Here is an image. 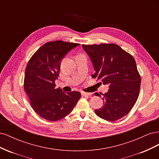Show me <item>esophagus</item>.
Segmentation results:
<instances>
[{
  "instance_id": "obj_1",
  "label": "esophagus",
  "mask_w": 159,
  "mask_h": 159,
  "mask_svg": "<svg viewBox=\"0 0 159 159\" xmlns=\"http://www.w3.org/2000/svg\"><path fill=\"white\" fill-rule=\"evenodd\" d=\"M81 95L84 96H90L92 95L91 93H87V92H81Z\"/></svg>"
}]
</instances>
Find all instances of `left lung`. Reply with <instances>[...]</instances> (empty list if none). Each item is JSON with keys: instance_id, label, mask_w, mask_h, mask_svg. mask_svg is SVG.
Here are the masks:
<instances>
[{"instance_id": "left-lung-1", "label": "left lung", "mask_w": 159, "mask_h": 159, "mask_svg": "<svg viewBox=\"0 0 159 159\" xmlns=\"http://www.w3.org/2000/svg\"><path fill=\"white\" fill-rule=\"evenodd\" d=\"M82 47L95 71L91 77L109 88L107 93L102 94L103 105L95 110V114L109 121L122 118L135 104L140 91L141 76L135 60L115 44H82Z\"/></svg>"}]
</instances>
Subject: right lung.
<instances>
[{
  "label": "right lung",
  "mask_w": 159,
  "mask_h": 159,
  "mask_svg": "<svg viewBox=\"0 0 159 159\" xmlns=\"http://www.w3.org/2000/svg\"><path fill=\"white\" fill-rule=\"evenodd\" d=\"M80 44L54 41L42 46L28 61L24 88L34 111L51 121L68 115L81 98L78 91L64 92L56 89L60 64L65 56Z\"/></svg>",
  "instance_id": "right-lung-1"
}]
</instances>
